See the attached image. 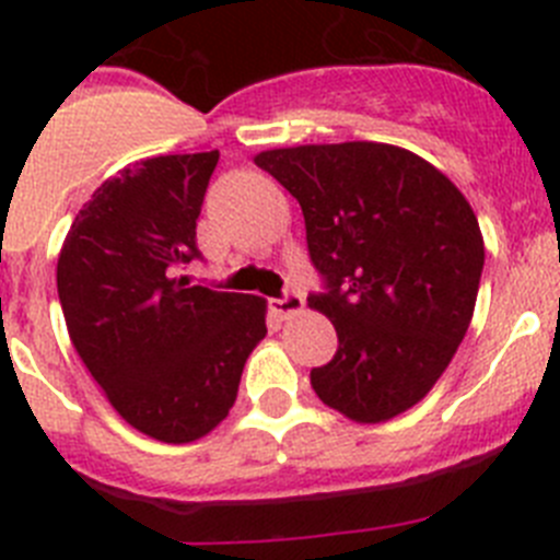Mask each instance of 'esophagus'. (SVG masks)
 I'll return each mask as SVG.
<instances>
[{"label":"esophagus","instance_id":"34e87169","mask_svg":"<svg viewBox=\"0 0 560 560\" xmlns=\"http://www.w3.org/2000/svg\"><path fill=\"white\" fill-rule=\"evenodd\" d=\"M303 308H305L303 294H300V291H294V289L283 291V294L277 296V300H271V311H275L280 319H289V316L300 314Z\"/></svg>","mask_w":560,"mask_h":560}]
</instances>
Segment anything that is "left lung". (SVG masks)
Instances as JSON below:
<instances>
[{
	"instance_id": "obj_1",
	"label": "left lung",
	"mask_w": 560,
	"mask_h": 560,
	"mask_svg": "<svg viewBox=\"0 0 560 560\" xmlns=\"http://www.w3.org/2000/svg\"><path fill=\"white\" fill-rule=\"evenodd\" d=\"M300 201L323 289L308 305L334 323L336 355L311 370L328 407L381 423L415 407L471 325L482 232L434 165L384 142L277 148L255 156Z\"/></svg>"
}]
</instances>
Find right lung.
<instances>
[{
    "instance_id": "add662e5",
    "label": "right lung",
    "mask_w": 560,
    "mask_h": 560,
    "mask_svg": "<svg viewBox=\"0 0 560 560\" xmlns=\"http://www.w3.org/2000/svg\"><path fill=\"white\" fill-rule=\"evenodd\" d=\"M219 151L153 156L103 182L58 257V300L92 378L126 423L162 443L205 438L230 415L260 296L179 277L201 260V215Z\"/></svg>"
}]
</instances>
